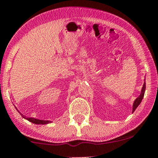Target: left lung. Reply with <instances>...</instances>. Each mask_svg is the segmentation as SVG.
<instances>
[{
	"label": "left lung",
	"instance_id": "left-lung-1",
	"mask_svg": "<svg viewBox=\"0 0 158 158\" xmlns=\"http://www.w3.org/2000/svg\"><path fill=\"white\" fill-rule=\"evenodd\" d=\"M145 80H146V79H145ZM145 90H146V81H144V83H143L142 89H141L140 94H139V97L135 99V102H134V103H133V107H132V113H134V111L136 110V108H137V107H138L139 105L140 104L141 101H142L143 98V97H144Z\"/></svg>",
	"mask_w": 158,
	"mask_h": 158
}]
</instances>
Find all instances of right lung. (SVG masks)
I'll return each instance as SVG.
<instances>
[{
  "label": "right lung",
  "mask_w": 158,
  "mask_h": 158,
  "mask_svg": "<svg viewBox=\"0 0 158 158\" xmlns=\"http://www.w3.org/2000/svg\"><path fill=\"white\" fill-rule=\"evenodd\" d=\"M16 109H17V108H16ZM18 111H19V110H18ZM19 113H20V112H19ZM20 114H21V113H20ZM21 114V116H22L23 118L27 119V120L30 121V122H31L32 123H34V124L46 125V124H48V123H52V121H50V120H43V119H39L32 118V117H27L26 116H23L22 114Z\"/></svg>",
  "instance_id": "add662e5"
}]
</instances>
